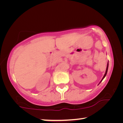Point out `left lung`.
<instances>
[{"label": "left lung", "instance_id": "8db88e82", "mask_svg": "<svg viewBox=\"0 0 123 123\" xmlns=\"http://www.w3.org/2000/svg\"><path fill=\"white\" fill-rule=\"evenodd\" d=\"M108 67H109V62H107V67H106V72H105V74H104V77H103V78H102V80H101L100 81V83H101V82H102V80H104V78H105V77H106V74H107V70H108Z\"/></svg>", "mask_w": 123, "mask_h": 123}]
</instances>
